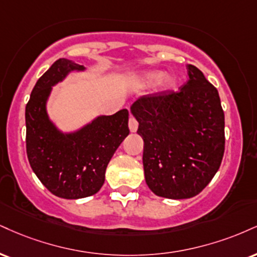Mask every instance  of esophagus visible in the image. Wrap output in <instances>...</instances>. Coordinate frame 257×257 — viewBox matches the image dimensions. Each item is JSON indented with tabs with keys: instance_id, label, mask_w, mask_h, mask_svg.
<instances>
[{
	"instance_id": "34e87169",
	"label": "esophagus",
	"mask_w": 257,
	"mask_h": 257,
	"mask_svg": "<svg viewBox=\"0 0 257 257\" xmlns=\"http://www.w3.org/2000/svg\"><path fill=\"white\" fill-rule=\"evenodd\" d=\"M138 125H139L138 120L135 119L133 116L129 117V129H131L132 133H135L138 131Z\"/></svg>"
}]
</instances>
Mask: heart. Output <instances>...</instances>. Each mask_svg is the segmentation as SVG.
<instances>
[{"instance_id": "heart-1", "label": "heart", "mask_w": 257, "mask_h": 257, "mask_svg": "<svg viewBox=\"0 0 257 257\" xmlns=\"http://www.w3.org/2000/svg\"><path fill=\"white\" fill-rule=\"evenodd\" d=\"M133 79L139 86H142V87L156 83L157 92L160 94L168 93V92L172 91L176 86L175 79L171 75H168V74L164 75L162 70H145V72L135 74Z\"/></svg>"}]
</instances>
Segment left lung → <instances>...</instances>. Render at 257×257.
I'll use <instances>...</instances> for the list:
<instances>
[{
	"instance_id": "left-lung-1",
	"label": "left lung",
	"mask_w": 257,
	"mask_h": 257,
	"mask_svg": "<svg viewBox=\"0 0 257 257\" xmlns=\"http://www.w3.org/2000/svg\"><path fill=\"white\" fill-rule=\"evenodd\" d=\"M177 93L145 95L131 112L144 140L145 179L156 195L189 199L212 181L225 151V116L217 88L188 64Z\"/></svg>"
}]
</instances>
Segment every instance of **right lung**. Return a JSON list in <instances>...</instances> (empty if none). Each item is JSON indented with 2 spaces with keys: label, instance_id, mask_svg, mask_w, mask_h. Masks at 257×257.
<instances>
[{
  "label": "right lung",
  "instance_id": "obj_1",
  "mask_svg": "<svg viewBox=\"0 0 257 257\" xmlns=\"http://www.w3.org/2000/svg\"><path fill=\"white\" fill-rule=\"evenodd\" d=\"M85 67L60 58L40 76L26 105V152L30 165L50 193L62 199L94 195L105 181L106 166L128 137L129 112L97 116L75 132L57 128L46 111L52 87Z\"/></svg>",
  "mask_w": 257,
  "mask_h": 257
}]
</instances>
